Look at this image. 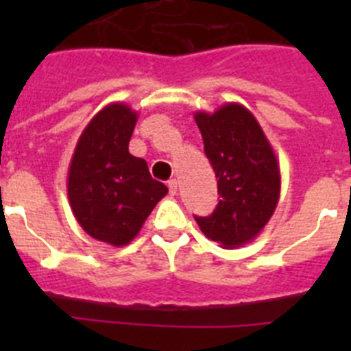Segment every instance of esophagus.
<instances>
[{
	"label": "esophagus",
	"instance_id": "obj_1",
	"mask_svg": "<svg viewBox=\"0 0 351 351\" xmlns=\"http://www.w3.org/2000/svg\"><path fill=\"white\" fill-rule=\"evenodd\" d=\"M169 191H170V195H176L178 193V181H176V179H170L169 181Z\"/></svg>",
	"mask_w": 351,
	"mask_h": 351
}]
</instances>
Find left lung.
Instances as JSON below:
<instances>
[{
  "label": "left lung",
  "mask_w": 351,
  "mask_h": 351,
  "mask_svg": "<svg viewBox=\"0 0 351 351\" xmlns=\"http://www.w3.org/2000/svg\"><path fill=\"white\" fill-rule=\"evenodd\" d=\"M204 151L218 179L219 202L207 218L195 216L221 247L251 243L274 214L281 191L280 163L253 114L241 104L195 112Z\"/></svg>",
  "instance_id": "obj_1"
}]
</instances>
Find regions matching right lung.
I'll use <instances>...</instances> for the list:
<instances>
[{"label": "right lung", "instance_id": "right-lung-1", "mask_svg": "<svg viewBox=\"0 0 351 351\" xmlns=\"http://www.w3.org/2000/svg\"><path fill=\"white\" fill-rule=\"evenodd\" d=\"M137 112L110 104L84 128L68 169V200L86 234L110 246H126L161 198L163 182L151 178L147 163L128 151Z\"/></svg>", "mask_w": 351, "mask_h": 351}]
</instances>
